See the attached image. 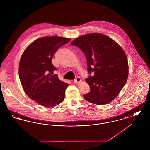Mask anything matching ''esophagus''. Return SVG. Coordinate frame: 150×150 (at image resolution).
I'll use <instances>...</instances> for the list:
<instances>
[{"mask_svg":"<svg viewBox=\"0 0 150 150\" xmlns=\"http://www.w3.org/2000/svg\"><path fill=\"white\" fill-rule=\"evenodd\" d=\"M81 82V79H80V78H79V77H77L75 79V80L74 81V83L75 84H79V83H80Z\"/></svg>","mask_w":150,"mask_h":150,"instance_id":"34e87169","label":"esophagus"}]
</instances>
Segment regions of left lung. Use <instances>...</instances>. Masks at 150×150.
<instances>
[{"label":"left lung","mask_w":150,"mask_h":150,"mask_svg":"<svg viewBox=\"0 0 150 150\" xmlns=\"http://www.w3.org/2000/svg\"><path fill=\"white\" fill-rule=\"evenodd\" d=\"M86 54L88 72L86 79L91 91L85 100L95 105H106L118 96L128 77V59L121 47L111 38L100 33L79 36L70 44Z\"/></svg>","instance_id":"left-lung-1"}]
</instances>
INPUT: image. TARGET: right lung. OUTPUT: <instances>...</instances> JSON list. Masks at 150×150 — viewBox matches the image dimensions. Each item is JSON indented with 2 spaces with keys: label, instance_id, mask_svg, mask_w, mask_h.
<instances>
[{
  "label": "right lung",
  "instance_id": "add662e5",
  "mask_svg": "<svg viewBox=\"0 0 150 150\" xmlns=\"http://www.w3.org/2000/svg\"><path fill=\"white\" fill-rule=\"evenodd\" d=\"M70 40L57 36L42 37L31 43L22 54L18 74L22 88L29 97L42 106L54 107L64 100L69 84L54 74L56 68L52 59Z\"/></svg>",
  "mask_w": 150,
  "mask_h": 150
}]
</instances>
